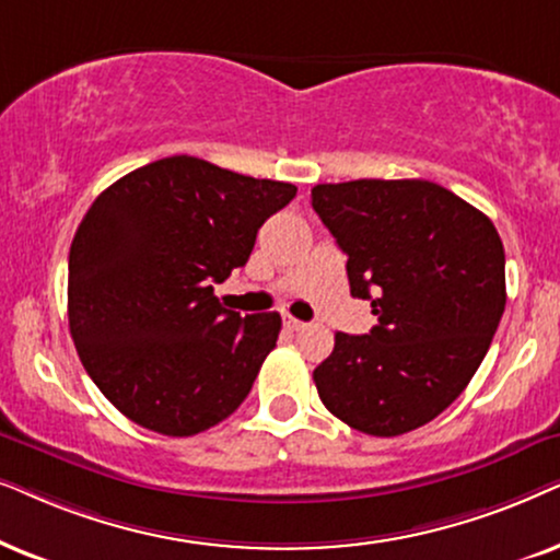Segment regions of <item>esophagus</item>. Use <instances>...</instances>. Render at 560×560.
<instances>
[{
  "label": "esophagus",
  "mask_w": 560,
  "mask_h": 560,
  "mask_svg": "<svg viewBox=\"0 0 560 560\" xmlns=\"http://www.w3.org/2000/svg\"><path fill=\"white\" fill-rule=\"evenodd\" d=\"M281 319H284L287 330H304V327H307V325L302 323V319H296V317L289 315V312H284V315H281Z\"/></svg>",
  "instance_id": "esophagus-1"
}]
</instances>
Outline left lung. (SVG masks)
<instances>
[{
  "instance_id": "left-lung-1",
  "label": "left lung",
  "mask_w": 560,
  "mask_h": 560,
  "mask_svg": "<svg viewBox=\"0 0 560 560\" xmlns=\"http://www.w3.org/2000/svg\"><path fill=\"white\" fill-rule=\"evenodd\" d=\"M312 210L348 256L350 294L371 300L369 335H335L315 369L323 405L353 430L394 438L458 399L506 304L497 228L441 184H317Z\"/></svg>"
}]
</instances>
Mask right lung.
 Returning <instances> with one entry per match:
<instances>
[{
  "label": "right lung",
  "mask_w": 560,
  "mask_h": 560,
  "mask_svg": "<svg viewBox=\"0 0 560 560\" xmlns=\"http://www.w3.org/2000/svg\"><path fill=\"white\" fill-rule=\"evenodd\" d=\"M294 197V184L171 155L94 199L69 253V327L128 420L189 438L243 405L281 317H241L212 284L248 264L258 228Z\"/></svg>",
  "instance_id": "obj_1"
}]
</instances>
